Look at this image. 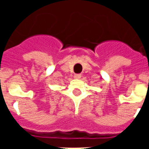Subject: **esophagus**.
Listing matches in <instances>:
<instances>
[{
    "label": "esophagus",
    "mask_w": 149,
    "mask_h": 149,
    "mask_svg": "<svg viewBox=\"0 0 149 149\" xmlns=\"http://www.w3.org/2000/svg\"><path fill=\"white\" fill-rule=\"evenodd\" d=\"M81 74H76L74 76V78L75 79H80L81 78Z\"/></svg>",
    "instance_id": "1"
}]
</instances>
